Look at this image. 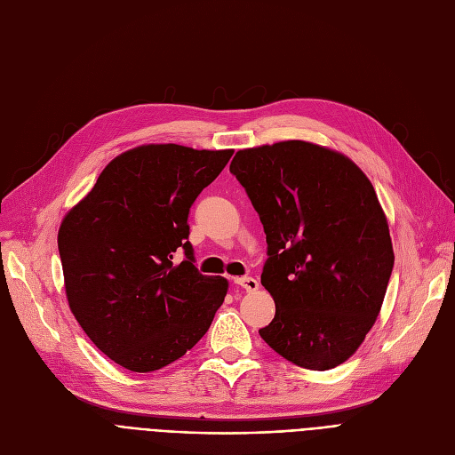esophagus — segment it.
<instances>
[{"instance_id":"esophagus-1","label":"esophagus","mask_w":455,"mask_h":455,"mask_svg":"<svg viewBox=\"0 0 455 455\" xmlns=\"http://www.w3.org/2000/svg\"><path fill=\"white\" fill-rule=\"evenodd\" d=\"M234 283L240 285V288H243L245 291H256L259 288L258 280L252 276H237V278H234Z\"/></svg>"}]
</instances>
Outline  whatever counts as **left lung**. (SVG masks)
Listing matches in <instances>:
<instances>
[{
  "instance_id": "1",
  "label": "left lung",
  "mask_w": 455,
  "mask_h": 455,
  "mask_svg": "<svg viewBox=\"0 0 455 455\" xmlns=\"http://www.w3.org/2000/svg\"><path fill=\"white\" fill-rule=\"evenodd\" d=\"M267 240L261 285L276 314L259 336L312 371L341 365L372 328L395 254L376 191L348 156L302 140L237 151Z\"/></svg>"
}]
</instances>
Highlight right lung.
Returning <instances> with one entry per match:
<instances>
[{
    "instance_id": "obj_1",
    "label": "right lung",
    "mask_w": 455,
    "mask_h": 455,
    "mask_svg": "<svg viewBox=\"0 0 455 455\" xmlns=\"http://www.w3.org/2000/svg\"><path fill=\"white\" fill-rule=\"evenodd\" d=\"M232 149L149 143L116 156L59 228L71 314L117 365L151 372L204 336L228 282L196 267L188 213ZM182 248L185 259H172Z\"/></svg>"
}]
</instances>
